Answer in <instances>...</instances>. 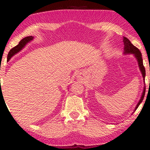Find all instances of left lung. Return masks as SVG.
<instances>
[{
  "label": "left lung",
  "mask_w": 150,
  "mask_h": 150,
  "mask_svg": "<svg viewBox=\"0 0 150 150\" xmlns=\"http://www.w3.org/2000/svg\"><path fill=\"white\" fill-rule=\"evenodd\" d=\"M124 42V54H133L136 58V59L137 60L138 64H139V67L140 69V71L142 74V76H143V81L145 82V69L143 66V58H142V54L141 52L139 51V50L138 49L137 47L134 45L132 44V42L129 41V40L128 38H126V37H123V40H122ZM145 86L143 87V93H142L141 97L140 98V100L138 103L137 106L135 107L134 110V112L137 110V109L139 108V105L141 103L142 101H143L144 96H145ZM133 112V113H134Z\"/></svg>",
  "instance_id": "8db88e82"
}]
</instances>
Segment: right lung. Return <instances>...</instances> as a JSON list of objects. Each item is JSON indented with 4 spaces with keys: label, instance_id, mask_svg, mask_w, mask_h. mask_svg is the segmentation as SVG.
I'll use <instances>...</instances> for the list:
<instances>
[{
    "label": "right lung",
    "instance_id": "obj_1",
    "mask_svg": "<svg viewBox=\"0 0 150 150\" xmlns=\"http://www.w3.org/2000/svg\"><path fill=\"white\" fill-rule=\"evenodd\" d=\"M34 36H27L25 37V38H23V39L19 42V43L16 46H15L14 47H13L12 49L10 50L8 55H7V61H9L13 56H14L15 54H16L17 53H18L19 52H21V50L25 47V46L27 44L29 43V42L32 41V40L34 39ZM1 91L2 90L1 89Z\"/></svg>",
    "mask_w": 150,
    "mask_h": 150
}]
</instances>
